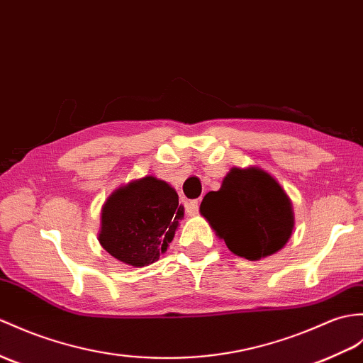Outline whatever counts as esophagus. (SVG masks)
Instances as JSON below:
<instances>
[{
	"label": "esophagus",
	"instance_id": "1",
	"mask_svg": "<svg viewBox=\"0 0 363 363\" xmlns=\"http://www.w3.org/2000/svg\"><path fill=\"white\" fill-rule=\"evenodd\" d=\"M185 212L189 216H196L199 212V202L198 201H190L185 204Z\"/></svg>",
	"mask_w": 363,
	"mask_h": 363
}]
</instances>
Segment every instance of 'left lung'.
Segmentation results:
<instances>
[{"mask_svg": "<svg viewBox=\"0 0 363 363\" xmlns=\"http://www.w3.org/2000/svg\"><path fill=\"white\" fill-rule=\"evenodd\" d=\"M201 215L232 254L258 261L286 246L294 230L288 193L259 167H233L221 189L208 191Z\"/></svg>", "mask_w": 363, "mask_h": 363, "instance_id": "1", "label": "left lung"}]
</instances>
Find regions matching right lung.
Here are the masks:
<instances>
[{
    "instance_id": "obj_1",
    "label": "right lung",
    "mask_w": 363,
    "mask_h": 363,
    "mask_svg": "<svg viewBox=\"0 0 363 363\" xmlns=\"http://www.w3.org/2000/svg\"><path fill=\"white\" fill-rule=\"evenodd\" d=\"M182 218L184 206L172 185L145 176L121 185L108 196L99 242L123 264L148 266L165 254Z\"/></svg>"
}]
</instances>
